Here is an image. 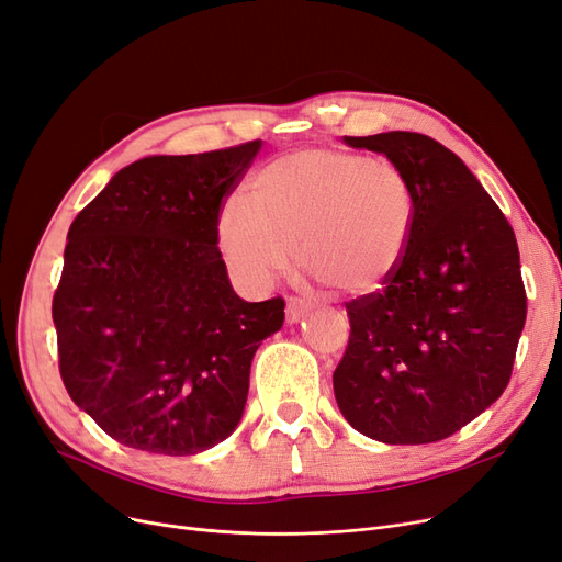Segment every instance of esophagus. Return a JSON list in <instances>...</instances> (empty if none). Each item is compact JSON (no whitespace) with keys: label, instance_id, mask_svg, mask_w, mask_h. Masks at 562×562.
<instances>
[{"label":"esophagus","instance_id":"34e87169","mask_svg":"<svg viewBox=\"0 0 562 562\" xmlns=\"http://www.w3.org/2000/svg\"><path fill=\"white\" fill-rule=\"evenodd\" d=\"M305 312H307V305H305L303 301H299V299H286V322H289V324L301 322L303 316H305Z\"/></svg>","mask_w":562,"mask_h":562}]
</instances>
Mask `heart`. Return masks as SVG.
I'll use <instances>...</instances> for the list:
<instances>
[{
	"mask_svg": "<svg viewBox=\"0 0 562 562\" xmlns=\"http://www.w3.org/2000/svg\"><path fill=\"white\" fill-rule=\"evenodd\" d=\"M215 223L234 278L263 289L286 271L291 248L307 280L349 296L372 294L400 268L416 227V194L387 158L303 149L268 162Z\"/></svg>",
	"mask_w": 562,
	"mask_h": 562,
	"instance_id": "1",
	"label": "heart"
}]
</instances>
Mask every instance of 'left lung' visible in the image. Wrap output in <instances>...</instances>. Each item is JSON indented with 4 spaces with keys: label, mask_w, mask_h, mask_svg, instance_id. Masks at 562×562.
I'll return each instance as SVG.
<instances>
[{
    "label": "left lung",
    "mask_w": 562,
    "mask_h": 562,
    "mask_svg": "<svg viewBox=\"0 0 562 562\" xmlns=\"http://www.w3.org/2000/svg\"><path fill=\"white\" fill-rule=\"evenodd\" d=\"M345 142L404 169L416 227L395 276L347 303L351 335L333 374L335 400L374 441H441L509 383L526 324L515 229L463 160L429 135Z\"/></svg>",
    "instance_id": "8db88e82"
}]
</instances>
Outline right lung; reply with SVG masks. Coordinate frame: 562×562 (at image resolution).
Instances as JSON below:
<instances>
[{
	"label": "right lung",
	"mask_w": 562,
	"mask_h": 562,
	"mask_svg": "<svg viewBox=\"0 0 562 562\" xmlns=\"http://www.w3.org/2000/svg\"><path fill=\"white\" fill-rule=\"evenodd\" d=\"M259 149L142 158L68 229L53 299L59 374L119 443L198 454L243 416L252 356L284 301L234 294L215 223Z\"/></svg>",
	"instance_id": "add662e5"
}]
</instances>
